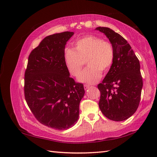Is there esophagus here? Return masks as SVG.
Listing matches in <instances>:
<instances>
[{"mask_svg":"<svg viewBox=\"0 0 157 157\" xmlns=\"http://www.w3.org/2000/svg\"><path fill=\"white\" fill-rule=\"evenodd\" d=\"M84 89L85 90H88L89 88H90V86L89 85H87V84H84Z\"/></svg>","mask_w":157,"mask_h":157,"instance_id":"34e87169","label":"esophagus"}]
</instances>
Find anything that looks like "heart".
<instances>
[{
  "instance_id": "obj_1",
  "label": "heart",
  "mask_w": 157,
  "mask_h": 157,
  "mask_svg": "<svg viewBox=\"0 0 157 157\" xmlns=\"http://www.w3.org/2000/svg\"><path fill=\"white\" fill-rule=\"evenodd\" d=\"M74 48L65 49L64 61L70 74L78 76L86 60L88 66L78 77L81 82L94 84L101 78V72H108L114 62L113 45L97 36L88 35L78 39Z\"/></svg>"
}]
</instances>
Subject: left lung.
<instances>
[{
	"label": "left lung",
	"instance_id": "8db88e82",
	"mask_svg": "<svg viewBox=\"0 0 157 157\" xmlns=\"http://www.w3.org/2000/svg\"><path fill=\"white\" fill-rule=\"evenodd\" d=\"M113 45L114 62L98 88L99 108L106 117L116 121L128 119L140 101L142 78L139 60L125 38L109 28L98 27Z\"/></svg>",
	"mask_w": 157,
	"mask_h": 157
}]
</instances>
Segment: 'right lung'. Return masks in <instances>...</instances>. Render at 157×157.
Listing matches in <instances>:
<instances>
[{
	"label": "right lung",
	"instance_id": "1",
	"mask_svg": "<svg viewBox=\"0 0 157 157\" xmlns=\"http://www.w3.org/2000/svg\"><path fill=\"white\" fill-rule=\"evenodd\" d=\"M72 32L46 36L31 52L25 72V101L38 121L48 128L67 129L79 119L84 85L70 78L64 61Z\"/></svg>",
	"mask_w": 157,
	"mask_h": 157
}]
</instances>
